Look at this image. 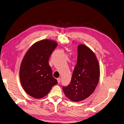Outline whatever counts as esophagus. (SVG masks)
<instances>
[{"mask_svg": "<svg viewBox=\"0 0 124 124\" xmlns=\"http://www.w3.org/2000/svg\"><path fill=\"white\" fill-rule=\"evenodd\" d=\"M61 79L60 78H59L57 79V81H58V83H60L61 82Z\"/></svg>", "mask_w": 124, "mask_h": 124, "instance_id": "obj_1", "label": "esophagus"}]
</instances>
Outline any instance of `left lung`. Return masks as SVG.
<instances>
[{
	"label": "left lung",
	"mask_w": 124,
	"mask_h": 124,
	"mask_svg": "<svg viewBox=\"0 0 124 124\" xmlns=\"http://www.w3.org/2000/svg\"><path fill=\"white\" fill-rule=\"evenodd\" d=\"M77 64L71 81L62 89L66 96L73 101L86 99L93 93L99 81V66L95 54L89 47L78 46Z\"/></svg>",
	"instance_id": "obj_1"
}]
</instances>
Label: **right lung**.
Returning <instances> with one entry per match:
<instances>
[{"label": "right lung", "mask_w": 124, "mask_h": 124, "mask_svg": "<svg viewBox=\"0 0 124 124\" xmlns=\"http://www.w3.org/2000/svg\"><path fill=\"white\" fill-rule=\"evenodd\" d=\"M57 46V42L43 39L34 43L23 57L19 70L20 81L30 96L37 99L44 97L58 83L48 62Z\"/></svg>", "instance_id": "add662e5"}]
</instances>
